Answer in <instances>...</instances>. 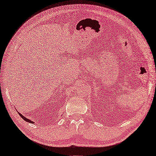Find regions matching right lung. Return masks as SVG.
Listing matches in <instances>:
<instances>
[{
	"label": "right lung",
	"mask_w": 156,
	"mask_h": 156,
	"mask_svg": "<svg viewBox=\"0 0 156 156\" xmlns=\"http://www.w3.org/2000/svg\"><path fill=\"white\" fill-rule=\"evenodd\" d=\"M19 115H20V117H22V119H23V120H25V121H26V122H29V123H32H32H33V122H32V121H31V120H30V119H28V118H26V117H23V116L22 115V114H20V113H19ZM33 124H34V123H33Z\"/></svg>",
	"instance_id": "obj_1"
}]
</instances>
